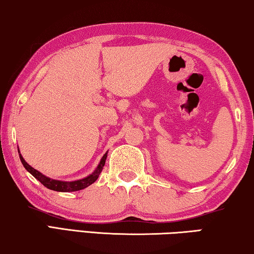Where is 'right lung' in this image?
<instances>
[{"label": "right lung", "mask_w": 254, "mask_h": 254, "mask_svg": "<svg viewBox=\"0 0 254 254\" xmlns=\"http://www.w3.org/2000/svg\"><path fill=\"white\" fill-rule=\"evenodd\" d=\"M20 153V152H19ZM107 154L102 156L101 161H100L99 165L97 166V169L94 171L84 179H81V180H76V181H60V180H54V179H51L48 177L44 176L43 173H40L39 171H37L36 169H33L32 166L29 165L24 159L22 157L21 154H19L20 160H21L22 164L28 172H30L33 177H35L37 180L40 181L46 188L51 189V190H55V191H61V192H70V191H77V190H82L89 187L90 185H92L93 182L97 181V179L99 178L100 173H101L103 166H105L106 163V159H107Z\"/></svg>", "instance_id": "obj_1"}]
</instances>
